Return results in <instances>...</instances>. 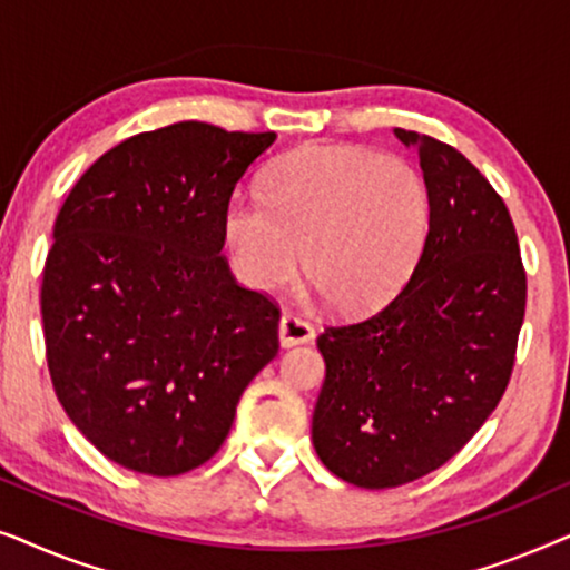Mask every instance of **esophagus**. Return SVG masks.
<instances>
[{
    "label": "esophagus",
    "mask_w": 570,
    "mask_h": 570,
    "mask_svg": "<svg viewBox=\"0 0 570 570\" xmlns=\"http://www.w3.org/2000/svg\"><path fill=\"white\" fill-rule=\"evenodd\" d=\"M314 326L306 318L293 314V311H285L283 318H279V342H283V347L303 345V342L314 340Z\"/></svg>",
    "instance_id": "1"
}]
</instances>
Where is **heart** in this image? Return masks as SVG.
<instances>
[{"mask_svg":"<svg viewBox=\"0 0 570 570\" xmlns=\"http://www.w3.org/2000/svg\"><path fill=\"white\" fill-rule=\"evenodd\" d=\"M431 228V191L415 166L363 147L308 145L279 158L264 197L233 194L223 240L236 275L275 287L298 272L337 311L381 306L410 277Z\"/></svg>","mask_w":570,"mask_h":570,"instance_id":"obj_1","label":"heart"}]
</instances>
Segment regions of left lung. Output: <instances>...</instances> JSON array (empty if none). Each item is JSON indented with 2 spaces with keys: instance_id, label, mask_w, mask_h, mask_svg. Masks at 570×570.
<instances>
[{
  "instance_id": "1",
  "label": "left lung",
  "mask_w": 570,
  "mask_h": 570,
  "mask_svg": "<svg viewBox=\"0 0 570 570\" xmlns=\"http://www.w3.org/2000/svg\"><path fill=\"white\" fill-rule=\"evenodd\" d=\"M431 228L410 283L386 306L330 324L311 439L330 472L384 490L439 470L509 386L527 272L509 207L462 153L417 131Z\"/></svg>"
}]
</instances>
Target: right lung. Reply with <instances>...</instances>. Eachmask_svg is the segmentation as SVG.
Masks as SVG:
<instances>
[{"instance_id":"add662e5","label":"right lung","mask_w":570,"mask_h":570,"mask_svg":"<svg viewBox=\"0 0 570 570\" xmlns=\"http://www.w3.org/2000/svg\"><path fill=\"white\" fill-rule=\"evenodd\" d=\"M275 131L178 121L100 155L53 223L41 316L57 400L127 470L205 464L277 355L279 308L220 254L223 209Z\"/></svg>"}]
</instances>
